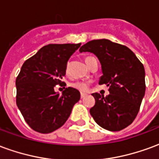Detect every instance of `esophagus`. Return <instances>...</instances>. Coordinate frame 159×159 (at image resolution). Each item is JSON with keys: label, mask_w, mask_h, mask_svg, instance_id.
<instances>
[{"label": "esophagus", "mask_w": 159, "mask_h": 159, "mask_svg": "<svg viewBox=\"0 0 159 159\" xmlns=\"http://www.w3.org/2000/svg\"><path fill=\"white\" fill-rule=\"evenodd\" d=\"M86 96V93H81V98H83V97Z\"/></svg>", "instance_id": "1"}]
</instances>
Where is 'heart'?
Listing matches in <instances>:
<instances>
[{
  "instance_id": "obj_1",
  "label": "heart",
  "mask_w": 159,
  "mask_h": 159,
  "mask_svg": "<svg viewBox=\"0 0 159 159\" xmlns=\"http://www.w3.org/2000/svg\"><path fill=\"white\" fill-rule=\"evenodd\" d=\"M93 59H94L93 57H86L85 58V62H86L87 66H89L91 60ZM66 72L68 71V68L67 67H66ZM89 86V83H87V82H81V81H77V82H75V83H70V87H72L73 89H75L79 90L81 92H86V91H88Z\"/></svg>"
}]
</instances>
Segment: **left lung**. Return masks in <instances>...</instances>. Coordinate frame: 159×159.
Masks as SVG:
<instances>
[{"label":"left lung","instance_id":"1","mask_svg":"<svg viewBox=\"0 0 159 159\" xmlns=\"http://www.w3.org/2000/svg\"><path fill=\"white\" fill-rule=\"evenodd\" d=\"M80 52H90L98 57L103 76L99 84L109 87L104 97L93 93L95 104L90 114L103 129L120 131L133 123L140 110L145 91V69L126 46L110 40H93L81 47Z\"/></svg>","mask_w":159,"mask_h":159}]
</instances>
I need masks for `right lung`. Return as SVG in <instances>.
<instances>
[{
	"mask_svg": "<svg viewBox=\"0 0 159 159\" xmlns=\"http://www.w3.org/2000/svg\"><path fill=\"white\" fill-rule=\"evenodd\" d=\"M77 44H48L26 59L16 78V104L33 130L51 133L66 123L73 106L80 100V92L66 88L56 93V85L63 86L70 57L79 48Z\"/></svg>",
	"mask_w": 159,
	"mask_h": 159,
	"instance_id": "obj_1",
	"label": "right lung"
}]
</instances>
